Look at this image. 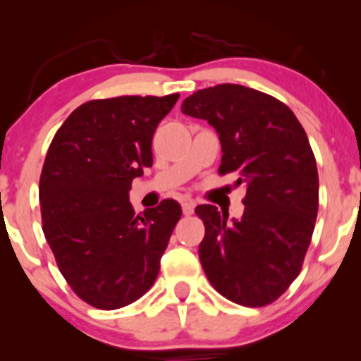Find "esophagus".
<instances>
[{
  "mask_svg": "<svg viewBox=\"0 0 361 361\" xmlns=\"http://www.w3.org/2000/svg\"><path fill=\"white\" fill-rule=\"evenodd\" d=\"M181 209H183V214L188 217V215L193 214L195 210V202L193 200H185L183 204H181Z\"/></svg>",
  "mask_w": 361,
  "mask_h": 361,
  "instance_id": "1",
  "label": "esophagus"
}]
</instances>
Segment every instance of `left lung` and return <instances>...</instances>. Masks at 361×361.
<instances>
[{"label":"left lung","mask_w":361,"mask_h":361,"mask_svg":"<svg viewBox=\"0 0 361 361\" xmlns=\"http://www.w3.org/2000/svg\"><path fill=\"white\" fill-rule=\"evenodd\" d=\"M181 111L215 128L219 173L246 186L241 219L215 205L195 209L205 226L198 256L207 279L239 305L271 304L300 273L317 217V166L304 127L285 103L231 82L195 91Z\"/></svg>","instance_id":"8db88e82"}]
</instances>
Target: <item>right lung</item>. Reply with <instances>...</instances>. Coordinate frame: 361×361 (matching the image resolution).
I'll return each instance as SVG.
<instances>
[{
	"mask_svg": "<svg viewBox=\"0 0 361 361\" xmlns=\"http://www.w3.org/2000/svg\"><path fill=\"white\" fill-rule=\"evenodd\" d=\"M180 94L82 103L54 135L40 175L42 229L57 267L97 309L132 304L156 281L181 217L163 200L135 217L132 180L152 166V135Z\"/></svg>",
	"mask_w": 361,
	"mask_h": 361,
	"instance_id": "right-lung-1",
	"label": "right lung"
}]
</instances>
